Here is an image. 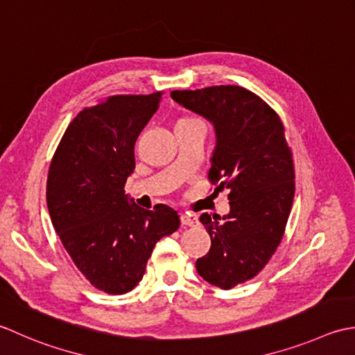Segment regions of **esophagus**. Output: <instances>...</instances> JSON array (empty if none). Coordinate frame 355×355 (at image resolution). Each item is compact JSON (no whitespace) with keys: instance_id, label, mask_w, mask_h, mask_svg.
I'll use <instances>...</instances> for the list:
<instances>
[{"instance_id":"obj_1","label":"esophagus","mask_w":355,"mask_h":355,"mask_svg":"<svg viewBox=\"0 0 355 355\" xmlns=\"http://www.w3.org/2000/svg\"><path fill=\"white\" fill-rule=\"evenodd\" d=\"M180 222H182V225L185 227H194L198 225V216L191 213H182L180 214Z\"/></svg>"}]
</instances>
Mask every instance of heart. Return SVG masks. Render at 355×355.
<instances>
[{"label":"heart","instance_id":"heart-1","mask_svg":"<svg viewBox=\"0 0 355 355\" xmlns=\"http://www.w3.org/2000/svg\"><path fill=\"white\" fill-rule=\"evenodd\" d=\"M180 121H196V119H193V118H184V119H180ZM179 121V122H180Z\"/></svg>","mask_w":355,"mask_h":355}]
</instances>
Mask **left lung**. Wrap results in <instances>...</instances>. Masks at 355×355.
<instances>
[{
  "instance_id": "obj_1",
  "label": "left lung",
  "mask_w": 355,
  "mask_h": 355,
  "mask_svg": "<svg viewBox=\"0 0 355 355\" xmlns=\"http://www.w3.org/2000/svg\"><path fill=\"white\" fill-rule=\"evenodd\" d=\"M170 95L214 127L208 179L218 184V191H230V213L200 214L211 247L196 260V270L208 284L230 289L257 276L284 237L295 190L285 128L277 113L243 87Z\"/></svg>"
}]
</instances>
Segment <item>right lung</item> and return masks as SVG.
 <instances>
[{
	"label": "right lung",
	"instance_id": "obj_1",
	"mask_svg": "<svg viewBox=\"0 0 355 355\" xmlns=\"http://www.w3.org/2000/svg\"><path fill=\"white\" fill-rule=\"evenodd\" d=\"M162 93L118 95L84 108L70 122L47 178L53 228L76 268L107 294L139 284L155 245L179 228L178 211L135 205L124 191L135 170V144Z\"/></svg>",
	"mask_w": 355,
	"mask_h": 355
}]
</instances>
